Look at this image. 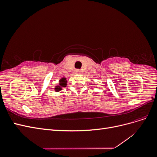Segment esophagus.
<instances>
[{"label":"esophagus","instance_id":"obj_1","mask_svg":"<svg viewBox=\"0 0 157 157\" xmlns=\"http://www.w3.org/2000/svg\"><path fill=\"white\" fill-rule=\"evenodd\" d=\"M75 74H80L81 73V71H80V70H79V69H77L75 71Z\"/></svg>","mask_w":157,"mask_h":157}]
</instances>
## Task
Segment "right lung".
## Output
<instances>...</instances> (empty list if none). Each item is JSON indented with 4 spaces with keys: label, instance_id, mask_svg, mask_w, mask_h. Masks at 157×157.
I'll return each mask as SVG.
<instances>
[{
    "label": "right lung",
    "instance_id": "right-lung-1",
    "mask_svg": "<svg viewBox=\"0 0 157 157\" xmlns=\"http://www.w3.org/2000/svg\"><path fill=\"white\" fill-rule=\"evenodd\" d=\"M67 80L65 77H62L59 80V82L58 84L54 86V90H55V92H60L61 90H62L63 88H65L67 86Z\"/></svg>",
    "mask_w": 157,
    "mask_h": 157
}]
</instances>
